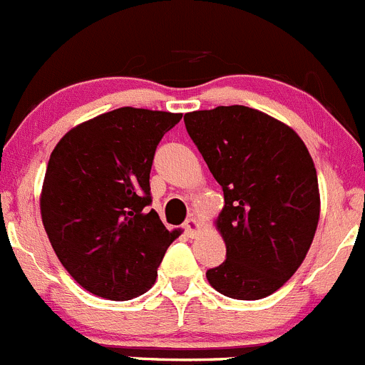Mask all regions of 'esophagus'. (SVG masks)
Wrapping results in <instances>:
<instances>
[{
	"instance_id": "1",
	"label": "esophagus",
	"mask_w": 365,
	"mask_h": 365,
	"mask_svg": "<svg viewBox=\"0 0 365 365\" xmlns=\"http://www.w3.org/2000/svg\"><path fill=\"white\" fill-rule=\"evenodd\" d=\"M199 231H200V225H199V222H197L193 217L188 218V220L185 222V232L188 235L190 238L197 237V235H199Z\"/></svg>"
}]
</instances>
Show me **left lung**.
<instances>
[{
	"instance_id": "left-lung-1",
	"label": "left lung",
	"mask_w": 365,
	"mask_h": 365,
	"mask_svg": "<svg viewBox=\"0 0 365 365\" xmlns=\"http://www.w3.org/2000/svg\"><path fill=\"white\" fill-rule=\"evenodd\" d=\"M185 125L224 192L217 229L225 262L207 281L232 299L270 296L299 269L317 229L310 152L289 125L245 106L193 110Z\"/></svg>"
}]
</instances>
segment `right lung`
<instances>
[{
	"mask_svg": "<svg viewBox=\"0 0 365 365\" xmlns=\"http://www.w3.org/2000/svg\"><path fill=\"white\" fill-rule=\"evenodd\" d=\"M182 114L120 107L71 128L53 148L41 217L55 255L88 292L141 296L180 229L154 210L150 170L161 138Z\"/></svg>",
	"mask_w": 365,
	"mask_h": 365,
	"instance_id": "add662e5",
	"label": "right lung"
}]
</instances>
